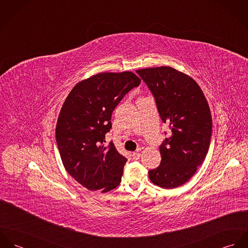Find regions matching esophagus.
I'll return each instance as SVG.
<instances>
[{
    "label": "esophagus",
    "mask_w": 248,
    "mask_h": 248,
    "mask_svg": "<svg viewBox=\"0 0 248 248\" xmlns=\"http://www.w3.org/2000/svg\"><path fill=\"white\" fill-rule=\"evenodd\" d=\"M132 156H133V158H134L135 160H138V159H140V158L141 154H140V152H134V153H133V155H132Z\"/></svg>",
    "instance_id": "1"
}]
</instances>
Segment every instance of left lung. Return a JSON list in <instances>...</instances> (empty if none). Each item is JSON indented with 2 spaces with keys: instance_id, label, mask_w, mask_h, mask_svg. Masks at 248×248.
<instances>
[{
  "instance_id": "8db88e82",
  "label": "left lung",
  "mask_w": 248,
  "mask_h": 248,
  "mask_svg": "<svg viewBox=\"0 0 248 248\" xmlns=\"http://www.w3.org/2000/svg\"><path fill=\"white\" fill-rule=\"evenodd\" d=\"M152 92L160 117L172 135L160 145V165L149 171L150 180L164 189L177 188L195 175L212 138V115L198 83L174 68L138 70Z\"/></svg>"
}]
</instances>
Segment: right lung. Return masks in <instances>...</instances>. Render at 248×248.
<instances>
[{"instance_id": "obj_1", "label": "right lung", "mask_w": 248, "mask_h": 248, "mask_svg": "<svg viewBox=\"0 0 248 248\" xmlns=\"http://www.w3.org/2000/svg\"><path fill=\"white\" fill-rule=\"evenodd\" d=\"M141 79L132 71L100 72L77 83L61 108L55 139L63 165L79 184L106 193L117 187L127 158L105 135L111 113Z\"/></svg>"}]
</instances>
